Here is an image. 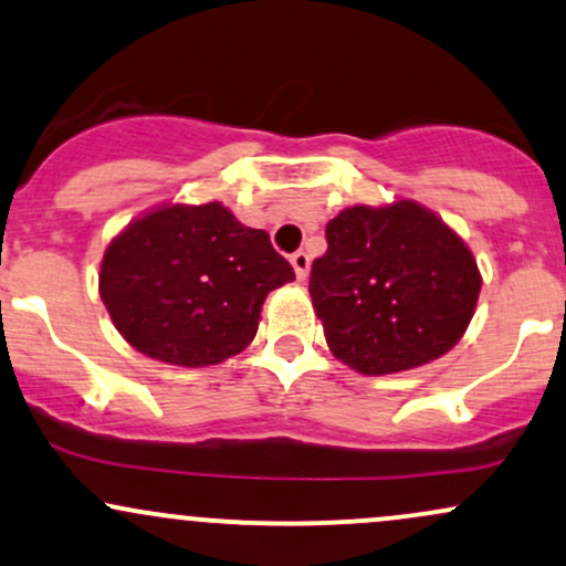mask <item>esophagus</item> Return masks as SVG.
I'll return each instance as SVG.
<instances>
[{"instance_id":"obj_1","label":"esophagus","mask_w":566,"mask_h":566,"mask_svg":"<svg viewBox=\"0 0 566 566\" xmlns=\"http://www.w3.org/2000/svg\"><path fill=\"white\" fill-rule=\"evenodd\" d=\"M290 263H293V269H295V276L301 279V282H306V276H308V269H312V258H308L306 252L303 250H297L293 258H290Z\"/></svg>"}]
</instances>
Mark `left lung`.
Listing matches in <instances>:
<instances>
[{
	"instance_id": "1",
	"label": "left lung",
	"mask_w": 566,
	"mask_h": 566,
	"mask_svg": "<svg viewBox=\"0 0 566 566\" xmlns=\"http://www.w3.org/2000/svg\"><path fill=\"white\" fill-rule=\"evenodd\" d=\"M325 233L308 293L335 359L387 376L454 349L475 314L481 271L443 217L411 198L354 203Z\"/></svg>"
}]
</instances>
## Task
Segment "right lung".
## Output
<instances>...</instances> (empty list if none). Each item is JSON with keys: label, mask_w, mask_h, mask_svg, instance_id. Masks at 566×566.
I'll return each mask as SVG.
<instances>
[{"label": "right lung", "mask_w": 566, "mask_h": 566, "mask_svg": "<svg viewBox=\"0 0 566 566\" xmlns=\"http://www.w3.org/2000/svg\"><path fill=\"white\" fill-rule=\"evenodd\" d=\"M293 265L220 201L158 203L104 250L98 295L117 333L158 363L207 368L252 344Z\"/></svg>", "instance_id": "1"}]
</instances>
